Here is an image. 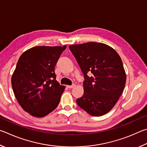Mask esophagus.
I'll return each instance as SVG.
<instances>
[{
    "label": "esophagus",
    "instance_id": "esophagus-1",
    "mask_svg": "<svg viewBox=\"0 0 147 147\" xmlns=\"http://www.w3.org/2000/svg\"><path fill=\"white\" fill-rule=\"evenodd\" d=\"M75 86H76L75 84H71V85H68V86H67V87H68V88H74V87Z\"/></svg>",
    "mask_w": 147,
    "mask_h": 147
}]
</instances>
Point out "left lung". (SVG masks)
I'll list each match as a JSON object with an SVG mask.
<instances>
[{
	"label": "left lung",
	"instance_id": "left-lung-1",
	"mask_svg": "<svg viewBox=\"0 0 147 147\" xmlns=\"http://www.w3.org/2000/svg\"><path fill=\"white\" fill-rule=\"evenodd\" d=\"M84 75V94L78 106L93 116L109 112L121 96L126 74L121 59L103 43L89 42L69 46Z\"/></svg>",
	"mask_w": 147,
	"mask_h": 147
}]
</instances>
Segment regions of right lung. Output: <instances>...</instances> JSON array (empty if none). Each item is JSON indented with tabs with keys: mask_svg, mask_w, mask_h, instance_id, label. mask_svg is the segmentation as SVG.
<instances>
[{
	"mask_svg": "<svg viewBox=\"0 0 147 147\" xmlns=\"http://www.w3.org/2000/svg\"><path fill=\"white\" fill-rule=\"evenodd\" d=\"M63 46H35L23 53L11 77L15 97L26 112L42 117L57 107L65 87L56 80L55 66Z\"/></svg>",
	"mask_w": 147,
	"mask_h": 147,
	"instance_id": "obj_1",
	"label": "right lung"
}]
</instances>
